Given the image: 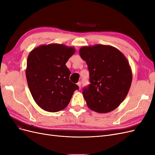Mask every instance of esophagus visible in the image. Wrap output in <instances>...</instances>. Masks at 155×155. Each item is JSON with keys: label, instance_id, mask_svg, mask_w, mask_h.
Wrapping results in <instances>:
<instances>
[{"label": "esophagus", "instance_id": "34e87169", "mask_svg": "<svg viewBox=\"0 0 155 155\" xmlns=\"http://www.w3.org/2000/svg\"><path fill=\"white\" fill-rule=\"evenodd\" d=\"M77 85H78V87H79V89H81V83L80 81H79V82H78Z\"/></svg>", "mask_w": 155, "mask_h": 155}]
</instances>
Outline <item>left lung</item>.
<instances>
[{"instance_id": "left-lung-1", "label": "left lung", "mask_w": 155, "mask_h": 155, "mask_svg": "<svg viewBox=\"0 0 155 155\" xmlns=\"http://www.w3.org/2000/svg\"><path fill=\"white\" fill-rule=\"evenodd\" d=\"M89 70L90 83L83 90L87 106L99 113L118 107L127 95L133 74L125 55L112 46L96 45L79 50Z\"/></svg>"}]
</instances>
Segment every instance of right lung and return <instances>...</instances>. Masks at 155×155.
Returning a JSON list of instances; mask_svg holds the SVG:
<instances>
[{"label": "right lung", "instance_id": "add662e5", "mask_svg": "<svg viewBox=\"0 0 155 155\" xmlns=\"http://www.w3.org/2000/svg\"><path fill=\"white\" fill-rule=\"evenodd\" d=\"M75 48L60 44L41 45L32 50L27 59L26 76L30 91L42 109L55 112L68 105L79 87L69 80L66 66Z\"/></svg>", "mask_w": 155, "mask_h": 155}]
</instances>
